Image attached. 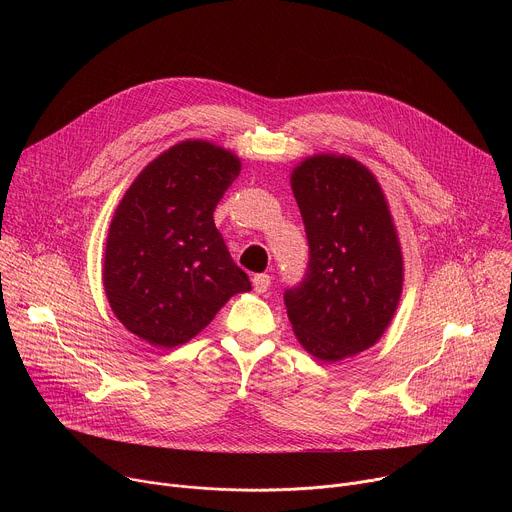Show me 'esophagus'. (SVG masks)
Returning <instances> with one entry per match:
<instances>
[{"instance_id":"1","label":"esophagus","mask_w":512,"mask_h":512,"mask_svg":"<svg viewBox=\"0 0 512 512\" xmlns=\"http://www.w3.org/2000/svg\"><path fill=\"white\" fill-rule=\"evenodd\" d=\"M269 285H271V277L267 273H259L253 277V289L257 291V294H265Z\"/></svg>"}]
</instances>
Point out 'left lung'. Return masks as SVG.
Returning a JSON list of instances; mask_svg holds the SVG:
<instances>
[{"label": "left lung", "mask_w": 512, "mask_h": 512, "mask_svg": "<svg viewBox=\"0 0 512 512\" xmlns=\"http://www.w3.org/2000/svg\"><path fill=\"white\" fill-rule=\"evenodd\" d=\"M310 245L306 279L285 291L298 342L324 362L377 344L403 291V253L385 192L350 156L316 154L291 170Z\"/></svg>", "instance_id": "8db88e82"}]
</instances>
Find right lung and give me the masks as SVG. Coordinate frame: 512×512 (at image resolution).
Returning a JSON list of instances; mask_svg holds the SVG:
<instances>
[{
  "label": "right lung",
  "instance_id": "right-lung-1",
  "mask_svg": "<svg viewBox=\"0 0 512 512\" xmlns=\"http://www.w3.org/2000/svg\"><path fill=\"white\" fill-rule=\"evenodd\" d=\"M239 172L231 150L186 139L125 190L109 225L103 287L113 314L137 338L180 346L235 294L251 291L212 218Z\"/></svg>",
  "mask_w": 512,
  "mask_h": 512
}]
</instances>
